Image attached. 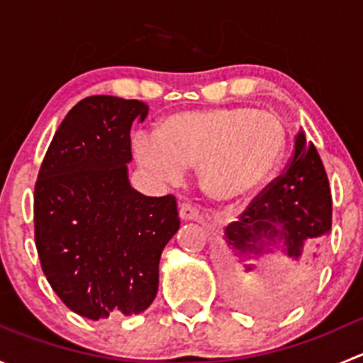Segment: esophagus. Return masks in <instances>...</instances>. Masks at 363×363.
I'll use <instances>...</instances> for the list:
<instances>
[{
	"instance_id": "esophagus-1",
	"label": "esophagus",
	"mask_w": 363,
	"mask_h": 363,
	"mask_svg": "<svg viewBox=\"0 0 363 363\" xmlns=\"http://www.w3.org/2000/svg\"><path fill=\"white\" fill-rule=\"evenodd\" d=\"M179 216H181V219H184V221H196V219H200L199 208L191 203H182L181 207H179Z\"/></svg>"
}]
</instances>
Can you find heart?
I'll return each mask as SVG.
<instances>
[{
    "instance_id": "b5f03b06",
    "label": "heart",
    "mask_w": 363,
    "mask_h": 363,
    "mask_svg": "<svg viewBox=\"0 0 363 363\" xmlns=\"http://www.w3.org/2000/svg\"><path fill=\"white\" fill-rule=\"evenodd\" d=\"M288 145L276 113L246 105L172 113L160 121L155 138L138 137V163L164 181L196 167L200 189L216 202L242 199L277 170Z\"/></svg>"
}]
</instances>
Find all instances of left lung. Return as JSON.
Masks as SVG:
<instances>
[{
	"instance_id": "8db88e82",
	"label": "left lung",
	"mask_w": 363,
	"mask_h": 363,
	"mask_svg": "<svg viewBox=\"0 0 363 363\" xmlns=\"http://www.w3.org/2000/svg\"><path fill=\"white\" fill-rule=\"evenodd\" d=\"M332 228V196L323 163L313 142L300 131L286 170L274 179L226 226L225 237L240 256L262 255L281 242L290 258H302L298 277H311L320 240ZM255 265L247 263L252 272Z\"/></svg>"
}]
</instances>
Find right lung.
Wrapping results in <instances>:
<instances>
[{
	"mask_svg": "<svg viewBox=\"0 0 363 363\" xmlns=\"http://www.w3.org/2000/svg\"><path fill=\"white\" fill-rule=\"evenodd\" d=\"M149 107L87 96L67 113L35 184V244L61 302L89 320L130 316L158 294L160 258L179 230L175 196L128 181L130 130Z\"/></svg>",
	"mask_w": 363,
	"mask_h": 363,
	"instance_id": "1",
	"label": "right lung"
}]
</instances>
